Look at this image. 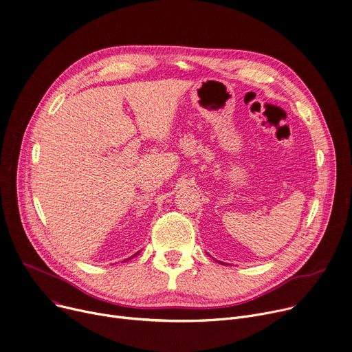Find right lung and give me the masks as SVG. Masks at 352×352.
Masks as SVG:
<instances>
[{"label":"right lung","mask_w":352,"mask_h":352,"mask_svg":"<svg viewBox=\"0 0 352 352\" xmlns=\"http://www.w3.org/2000/svg\"><path fill=\"white\" fill-rule=\"evenodd\" d=\"M135 254H138V253H135ZM135 254H134V256H135ZM134 256H133V257H134ZM130 258H131V257H130ZM127 260H129V258H127Z\"/></svg>","instance_id":"right-lung-1"}]
</instances>
